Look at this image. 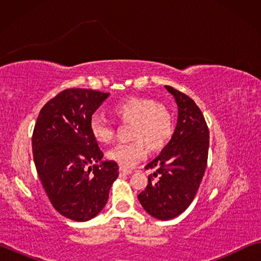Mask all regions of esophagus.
<instances>
[{"label":"esophagus","instance_id":"obj_1","mask_svg":"<svg viewBox=\"0 0 261 261\" xmlns=\"http://www.w3.org/2000/svg\"><path fill=\"white\" fill-rule=\"evenodd\" d=\"M119 173H120V176H125V175H130L132 174L131 170H125L123 168H120L119 169Z\"/></svg>","mask_w":261,"mask_h":261}]
</instances>
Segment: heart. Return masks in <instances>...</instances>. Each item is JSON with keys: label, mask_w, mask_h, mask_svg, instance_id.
<instances>
[{"label": "heart", "mask_w": 261, "mask_h": 261, "mask_svg": "<svg viewBox=\"0 0 261 261\" xmlns=\"http://www.w3.org/2000/svg\"><path fill=\"white\" fill-rule=\"evenodd\" d=\"M113 114L121 123L132 124L131 143H120L110 149L107 157L124 169L134 168L146 157V147L151 151H159L167 145L174 134V118L166 105L152 98L132 96L116 103ZM92 137L98 143L113 140L114 126L98 116L90 121Z\"/></svg>", "instance_id": "heart-1"}]
</instances>
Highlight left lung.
<instances>
[{"label": "left lung", "instance_id": "left-lung-1", "mask_svg": "<svg viewBox=\"0 0 261 261\" xmlns=\"http://www.w3.org/2000/svg\"><path fill=\"white\" fill-rule=\"evenodd\" d=\"M178 107L173 137L157 158L146 168L154 169L152 181L138 199L148 214L170 220L181 214L193 202L207 164L210 134L204 116L195 102L184 93L166 86Z\"/></svg>", "mask_w": 261, "mask_h": 261}]
</instances>
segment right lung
<instances>
[{
	"label": "right lung",
	"mask_w": 261,
	"mask_h": 261,
	"mask_svg": "<svg viewBox=\"0 0 261 261\" xmlns=\"http://www.w3.org/2000/svg\"><path fill=\"white\" fill-rule=\"evenodd\" d=\"M110 93L68 88L45 104L32 135L36 169L49 201L65 218L85 222L101 212L119 166L103 162L90 131L94 112Z\"/></svg>",
	"instance_id": "obj_1"
}]
</instances>
